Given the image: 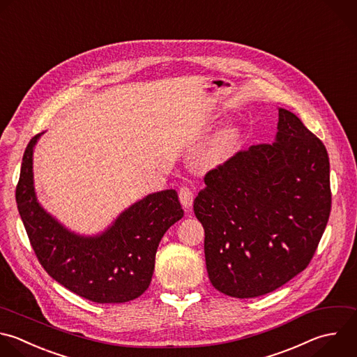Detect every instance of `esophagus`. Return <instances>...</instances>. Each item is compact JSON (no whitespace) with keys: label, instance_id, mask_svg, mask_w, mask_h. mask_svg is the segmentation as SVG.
Returning <instances> with one entry per match:
<instances>
[{"label":"esophagus","instance_id":"obj_1","mask_svg":"<svg viewBox=\"0 0 357 357\" xmlns=\"http://www.w3.org/2000/svg\"><path fill=\"white\" fill-rule=\"evenodd\" d=\"M178 198L185 211H191L192 202H194V192L188 187H181L178 191Z\"/></svg>","mask_w":357,"mask_h":357}]
</instances>
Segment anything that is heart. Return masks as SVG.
Instances as JSON below:
<instances>
[{"label": "heart", "instance_id": "b5f03b06", "mask_svg": "<svg viewBox=\"0 0 357 357\" xmlns=\"http://www.w3.org/2000/svg\"><path fill=\"white\" fill-rule=\"evenodd\" d=\"M244 144V131L240 126H227L212 138L206 158L213 165H222L230 160Z\"/></svg>", "mask_w": 357, "mask_h": 357}]
</instances>
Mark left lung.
<instances>
[{
  "instance_id": "obj_1",
  "label": "left lung",
  "mask_w": 357,
  "mask_h": 357,
  "mask_svg": "<svg viewBox=\"0 0 357 357\" xmlns=\"http://www.w3.org/2000/svg\"><path fill=\"white\" fill-rule=\"evenodd\" d=\"M278 113L275 141L209 172L194 201L209 280L237 298L273 291L304 271L331 212L325 146L296 114Z\"/></svg>"
}]
</instances>
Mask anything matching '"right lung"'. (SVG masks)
<instances>
[{
	"instance_id": "right-lung-1",
	"label": "right lung",
	"mask_w": 357,
	"mask_h": 357,
	"mask_svg": "<svg viewBox=\"0 0 357 357\" xmlns=\"http://www.w3.org/2000/svg\"><path fill=\"white\" fill-rule=\"evenodd\" d=\"M43 134L31 139L17 187L18 211L42 266L60 284L95 303L139 297L152 280L163 234L184 216L177 191L145 195L96 234L77 233L38 199L33 152Z\"/></svg>"
}]
</instances>
